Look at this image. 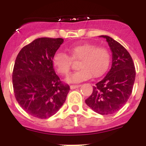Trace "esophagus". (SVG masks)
<instances>
[{"label":"esophagus","mask_w":146,"mask_h":146,"mask_svg":"<svg viewBox=\"0 0 146 146\" xmlns=\"http://www.w3.org/2000/svg\"><path fill=\"white\" fill-rule=\"evenodd\" d=\"M80 85H72V86H70V88L74 89V88H77L80 87Z\"/></svg>","instance_id":"34e87169"}]
</instances>
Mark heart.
Segmentation results:
<instances>
[{
  "label": "heart",
  "instance_id": "b5f03b06",
  "mask_svg": "<svg viewBox=\"0 0 146 146\" xmlns=\"http://www.w3.org/2000/svg\"><path fill=\"white\" fill-rule=\"evenodd\" d=\"M69 55L56 52L52 58V64L56 72L61 75H68L74 63L80 69L67 78L69 82H80L94 77H101L108 69L110 53L105 47H96L91 43L81 44L66 48Z\"/></svg>",
  "mask_w": 146,
  "mask_h": 146
}]
</instances>
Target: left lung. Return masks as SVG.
<instances>
[{
  "label": "left lung",
  "instance_id": "8db88e82",
  "mask_svg": "<svg viewBox=\"0 0 146 146\" xmlns=\"http://www.w3.org/2000/svg\"><path fill=\"white\" fill-rule=\"evenodd\" d=\"M106 38L113 52L110 70L93 87V92L86 103L89 108L101 115L116 113L128 101L133 88L136 75L131 55L122 45L111 37Z\"/></svg>",
  "mask_w": 146,
  "mask_h": 146
}]
</instances>
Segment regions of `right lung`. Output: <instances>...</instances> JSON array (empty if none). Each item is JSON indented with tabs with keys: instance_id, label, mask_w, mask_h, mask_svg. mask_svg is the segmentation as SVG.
<instances>
[{
	"instance_id": "obj_1",
	"label": "right lung",
	"mask_w": 146,
	"mask_h": 146,
	"mask_svg": "<svg viewBox=\"0 0 146 146\" xmlns=\"http://www.w3.org/2000/svg\"><path fill=\"white\" fill-rule=\"evenodd\" d=\"M62 38H38L23 47L15 60L12 82L16 100L28 114L46 119L65 102L70 88L56 74L52 58Z\"/></svg>"
}]
</instances>
